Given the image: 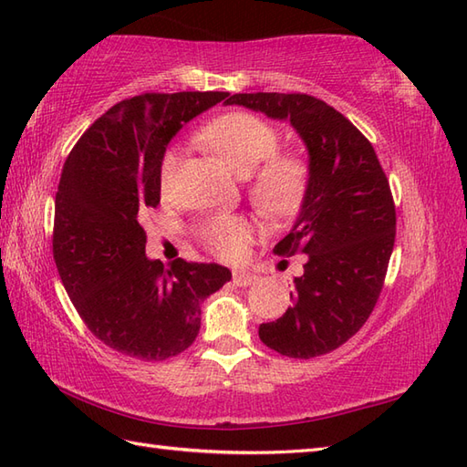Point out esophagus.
Segmentation results:
<instances>
[{"instance_id": "34e87169", "label": "esophagus", "mask_w": 467, "mask_h": 467, "mask_svg": "<svg viewBox=\"0 0 467 467\" xmlns=\"http://www.w3.org/2000/svg\"><path fill=\"white\" fill-rule=\"evenodd\" d=\"M256 279H259V276H256L254 273H249V271H233V283H234L236 286H249V285L256 283Z\"/></svg>"}]
</instances>
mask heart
<instances>
[{"label":"heart","instance_id":"heart-1","mask_svg":"<svg viewBox=\"0 0 467 467\" xmlns=\"http://www.w3.org/2000/svg\"><path fill=\"white\" fill-rule=\"evenodd\" d=\"M201 140L239 176L251 178L253 202L271 216L293 213L309 184V162L296 152H276L279 130L251 112H228L201 132ZM181 150L171 146L161 162V184H172ZM206 249L223 261H239L254 236L243 216H214L201 228Z\"/></svg>","mask_w":467,"mask_h":467}]
</instances>
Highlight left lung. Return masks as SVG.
I'll return each mask as SVG.
<instances>
[{
	"label": "left lung",
	"instance_id": "left-lung-1",
	"mask_svg": "<svg viewBox=\"0 0 467 467\" xmlns=\"http://www.w3.org/2000/svg\"><path fill=\"white\" fill-rule=\"evenodd\" d=\"M273 120H289L309 152V184L279 256L306 254L295 276L293 306L259 327L261 341L293 359L341 347L369 319L383 289L395 243V204L371 142L319 98L306 94H234Z\"/></svg>",
	"mask_w": 467,
	"mask_h": 467
}]
</instances>
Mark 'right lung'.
<instances>
[{
    "label": "right lung",
    "instance_id": "right-lung-1",
    "mask_svg": "<svg viewBox=\"0 0 467 467\" xmlns=\"http://www.w3.org/2000/svg\"><path fill=\"white\" fill-rule=\"evenodd\" d=\"M228 92L140 94L88 128L66 158L56 192L54 261L69 301L110 349L164 361L188 349L201 305L231 281L216 263L171 266L146 256L140 214L161 202L168 142Z\"/></svg>",
    "mask_w": 467,
    "mask_h": 467
}]
</instances>
